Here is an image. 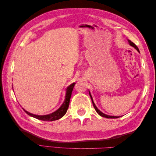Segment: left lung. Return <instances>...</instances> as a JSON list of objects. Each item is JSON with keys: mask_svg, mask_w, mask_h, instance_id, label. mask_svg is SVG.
Masks as SVG:
<instances>
[{"mask_svg": "<svg viewBox=\"0 0 156 156\" xmlns=\"http://www.w3.org/2000/svg\"><path fill=\"white\" fill-rule=\"evenodd\" d=\"M128 41H129V45H130L131 46L133 47V48H134L135 49H136V50H137L138 52H139V48H137V46H136V45L133 43V42H132L131 40H128ZM89 94H90V98H91V100H92V103H93V106H94V108H95L96 111L99 114V115H100L101 116H103V117L107 118V119H117V118H119V116H115L107 115L104 114V113H103L102 112H101V111H100V110H99L98 108H97V107L96 106V105L94 104V101H93L92 97V96H91V94H90V91H89Z\"/></svg>", "mask_w": 156, "mask_h": 156, "instance_id": "left-lung-1", "label": "left lung"}]
</instances>
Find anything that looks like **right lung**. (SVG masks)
<instances>
[{
	"label": "right lung",
	"instance_id": "1",
	"mask_svg": "<svg viewBox=\"0 0 156 156\" xmlns=\"http://www.w3.org/2000/svg\"><path fill=\"white\" fill-rule=\"evenodd\" d=\"M75 83H73L66 88V98H65V100L64 103H62V105L60 106V107L58 108V110H56V111L51 113V114L49 115H36L32 114V113H30L29 112H27L25 109H23L25 111V112L27 113V115H29V116L34 117L35 119H37L40 120H44V121H54L58 120L61 119L62 116L65 115L66 113L68 108L69 107V100H70V98L71 96H72V93L73 91V87L75 86Z\"/></svg>",
	"mask_w": 156,
	"mask_h": 156
}]
</instances>
